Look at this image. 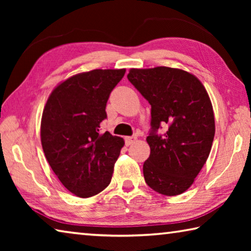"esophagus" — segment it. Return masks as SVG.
Wrapping results in <instances>:
<instances>
[{
  "mask_svg": "<svg viewBox=\"0 0 251 251\" xmlns=\"http://www.w3.org/2000/svg\"><path fill=\"white\" fill-rule=\"evenodd\" d=\"M136 139H137V137H136V136H129V137H126L125 138V144L127 146H129V145H131V144H133Z\"/></svg>",
  "mask_w": 251,
  "mask_h": 251,
  "instance_id": "obj_1",
  "label": "esophagus"
}]
</instances>
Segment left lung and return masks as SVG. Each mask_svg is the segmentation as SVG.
I'll use <instances>...</instances> for the list:
<instances>
[{"label": "left lung", "mask_w": 251, "mask_h": 251, "mask_svg": "<svg viewBox=\"0 0 251 251\" xmlns=\"http://www.w3.org/2000/svg\"><path fill=\"white\" fill-rule=\"evenodd\" d=\"M127 78L151 106L146 138L151 155L143 166L146 184L166 196L186 192L205 165L215 136L205 87L188 72L166 66L131 69ZM161 126L168 130L158 134Z\"/></svg>", "instance_id": "left-lung-1"}]
</instances>
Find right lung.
<instances>
[{"mask_svg": "<svg viewBox=\"0 0 251 251\" xmlns=\"http://www.w3.org/2000/svg\"><path fill=\"white\" fill-rule=\"evenodd\" d=\"M125 70L74 75L50 95L41 122V142L50 168L67 190L87 198L109 185L124 139L101 133L106 103Z\"/></svg>", "mask_w": 251, "mask_h": 251, "instance_id": "obj_1", "label": "right lung"}]
</instances>
